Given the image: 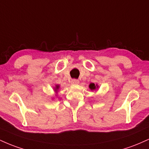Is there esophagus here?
Returning a JSON list of instances; mask_svg holds the SVG:
<instances>
[{
  "mask_svg": "<svg viewBox=\"0 0 149 149\" xmlns=\"http://www.w3.org/2000/svg\"><path fill=\"white\" fill-rule=\"evenodd\" d=\"M71 83L72 85H78L79 83V80L77 79H72L71 80Z\"/></svg>",
  "mask_w": 149,
  "mask_h": 149,
  "instance_id": "esophagus-1",
  "label": "esophagus"
}]
</instances>
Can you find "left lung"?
<instances>
[{
	"instance_id": "left-lung-1",
	"label": "left lung",
	"mask_w": 149,
	"mask_h": 149,
	"mask_svg": "<svg viewBox=\"0 0 149 149\" xmlns=\"http://www.w3.org/2000/svg\"><path fill=\"white\" fill-rule=\"evenodd\" d=\"M89 88L90 89V90H97V89L99 88V85L97 84H95V83H90V85H89Z\"/></svg>"
}]
</instances>
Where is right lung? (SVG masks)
Listing matches in <instances>:
<instances>
[{
  "label": "right lung",
  "mask_w": 149,
  "mask_h": 149,
  "mask_svg": "<svg viewBox=\"0 0 149 149\" xmlns=\"http://www.w3.org/2000/svg\"><path fill=\"white\" fill-rule=\"evenodd\" d=\"M59 88V85H56L55 87H54V91H55L56 93H57Z\"/></svg>",
  "instance_id": "obj_1"
}]
</instances>
